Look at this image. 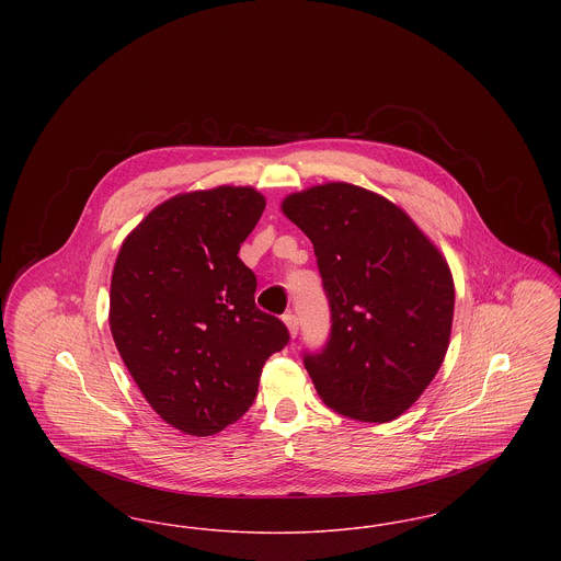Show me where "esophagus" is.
I'll return each mask as SVG.
<instances>
[{"instance_id": "1", "label": "esophagus", "mask_w": 561, "mask_h": 561, "mask_svg": "<svg viewBox=\"0 0 561 561\" xmlns=\"http://www.w3.org/2000/svg\"><path fill=\"white\" fill-rule=\"evenodd\" d=\"M284 323L288 325V330H290V336L296 339V334H298V318H296L294 313H286V316H284Z\"/></svg>"}]
</instances>
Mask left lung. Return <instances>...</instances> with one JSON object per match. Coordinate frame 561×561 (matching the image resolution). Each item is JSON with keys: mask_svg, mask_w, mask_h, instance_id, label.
Masks as SVG:
<instances>
[{"mask_svg": "<svg viewBox=\"0 0 561 561\" xmlns=\"http://www.w3.org/2000/svg\"><path fill=\"white\" fill-rule=\"evenodd\" d=\"M284 214L311 240L330 336L302 362L321 400L362 423H389L423 396L453 330L450 267L412 218L368 188L325 183Z\"/></svg>", "mask_w": 561, "mask_h": 561, "instance_id": "left-lung-1", "label": "left lung"}]
</instances>
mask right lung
<instances>
[{
    "mask_svg": "<svg viewBox=\"0 0 561 561\" xmlns=\"http://www.w3.org/2000/svg\"><path fill=\"white\" fill-rule=\"evenodd\" d=\"M263 210L252 187L176 195L142 218L113 267L115 347L145 400L188 435L243 416L265 362L290 341L256 307V275L238 256Z\"/></svg>",
    "mask_w": 561,
    "mask_h": 561,
    "instance_id": "add662e5",
    "label": "right lung"
}]
</instances>
